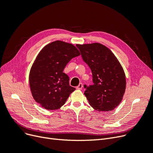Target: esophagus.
Wrapping results in <instances>:
<instances>
[{
  "label": "esophagus",
  "instance_id": "obj_1",
  "mask_svg": "<svg viewBox=\"0 0 153 153\" xmlns=\"http://www.w3.org/2000/svg\"><path fill=\"white\" fill-rule=\"evenodd\" d=\"M76 89H82V83H79V84L76 87Z\"/></svg>",
  "mask_w": 153,
  "mask_h": 153
}]
</instances>
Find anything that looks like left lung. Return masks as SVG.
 <instances>
[{
  "label": "left lung",
  "instance_id": "1",
  "mask_svg": "<svg viewBox=\"0 0 153 153\" xmlns=\"http://www.w3.org/2000/svg\"><path fill=\"white\" fill-rule=\"evenodd\" d=\"M77 47L92 72L93 84L84 86L89 105L99 111L113 110L121 102L126 88V75L120 62L102 44L77 45Z\"/></svg>",
  "mask_w": 153,
  "mask_h": 153
}]
</instances>
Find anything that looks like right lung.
I'll return each instance as SVG.
<instances>
[{"label": "right lung", "instance_id": "obj_1", "mask_svg": "<svg viewBox=\"0 0 153 153\" xmlns=\"http://www.w3.org/2000/svg\"><path fill=\"white\" fill-rule=\"evenodd\" d=\"M79 55L72 44L57 40L46 45L36 56L30 72V86L34 100L44 108H60L76 89L63 71Z\"/></svg>", "mask_w": 153, "mask_h": 153}]
</instances>
